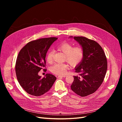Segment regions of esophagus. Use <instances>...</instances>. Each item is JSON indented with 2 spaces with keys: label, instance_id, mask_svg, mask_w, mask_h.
Returning a JSON list of instances; mask_svg holds the SVG:
<instances>
[{
  "label": "esophagus",
  "instance_id": "1",
  "mask_svg": "<svg viewBox=\"0 0 122 122\" xmlns=\"http://www.w3.org/2000/svg\"><path fill=\"white\" fill-rule=\"evenodd\" d=\"M57 77L58 78H60V77H66V75H58Z\"/></svg>",
  "mask_w": 122,
  "mask_h": 122
}]
</instances>
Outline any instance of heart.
Instances as JSON below:
<instances>
[{"mask_svg": "<svg viewBox=\"0 0 122 122\" xmlns=\"http://www.w3.org/2000/svg\"><path fill=\"white\" fill-rule=\"evenodd\" d=\"M58 50L66 55V60L70 65L75 67L82 61L84 56V50L80 46L74 47L72 44L68 43L61 44L57 46ZM53 50H50L47 52V61H52ZM69 66L66 64H55L51 67V71L57 75H64L67 72Z\"/></svg>", "mask_w": 122, "mask_h": 122, "instance_id": "b5f03b06", "label": "heart"}]
</instances>
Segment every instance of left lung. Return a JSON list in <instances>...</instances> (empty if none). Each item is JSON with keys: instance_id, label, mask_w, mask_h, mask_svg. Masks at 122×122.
I'll use <instances>...</instances> for the list:
<instances>
[{"instance_id": "obj_1", "label": "left lung", "mask_w": 122, "mask_h": 122, "mask_svg": "<svg viewBox=\"0 0 122 122\" xmlns=\"http://www.w3.org/2000/svg\"><path fill=\"white\" fill-rule=\"evenodd\" d=\"M70 38H74L84 50L82 61L75 68L80 76H74L71 88L76 94L85 97L94 93L102 83L107 62L102 48L95 41L83 36Z\"/></svg>"}]
</instances>
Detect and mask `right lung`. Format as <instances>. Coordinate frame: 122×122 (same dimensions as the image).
Here are the masks:
<instances>
[{
    "mask_svg": "<svg viewBox=\"0 0 122 122\" xmlns=\"http://www.w3.org/2000/svg\"><path fill=\"white\" fill-rule=\"evenodd\" d=\"M57 39L52 37L32 41L18 54L15 67L17 78L28 94L36 97L43 95L49 91L56 80V77L51 74L47 73L41 78L38 73L45 67L46 53Z\"/></svg>",
    "mask_w": 122,
    "mask_h": 122,
    "instance_id": "1",
    "label": "right lung"
}]
</instances>
